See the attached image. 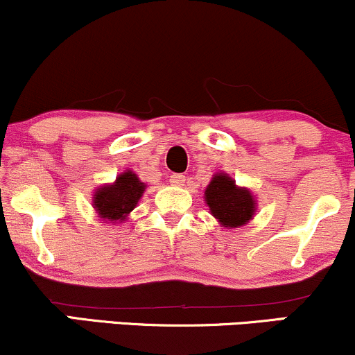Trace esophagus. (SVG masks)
Masks as SVG:
<instances>
[{
  "label": "esophagus",
  "mask_w": 355,
  "mask_h": 355,
  "mask_svg": "<svg viewBox=\"0 0 355 355\" xmlns=\"http://www.w3.org/2000/svg\"><path fill=\"white\" fill-rule=\"evenodd\" d=\"M170 183H172V185L182 187L183 183H185V177H183L182 173H172L170 175Z\"/></svg>",
  "instance_id": "34e87169"
}]
</instances>
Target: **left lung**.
Wrapping results in <instances>:
<instances>
[{"instance_id":"obj_1","label":"left lung","mask_w":355,"mask_h":355,"mask_svg":"<svg viewBox=\"0 0 355 355\" xmlns=\"http://www.w3.org/2000/svg\"><path fill=\"white\" fill-rule=\"evenodd\" d=\"M205 202L210 207L211 215L222 225H245L255 211V202L250 191L239 189L229 175L218 173L205 190Z\"/></svg>"}]
</instances>
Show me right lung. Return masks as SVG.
Masks as SVG:
<instances>
[{
	"instance_id": "obj_1",
	"label": "right lung",
	"mask_w": 355,
	"mask_h": 355,
	"mask_svg": "<svg viewBox=\"0 0 355 355\" xmlns=\"http://www.w3.org/2000/svg\"><path fill=\"white\" fill-rule=\"evenodd\" d=\"M144 190L145 185L138 180L137 175L132 170H126L113 185H105L96 190L93 205L105 222H121L135 209Z\"/></svg>"
}]
</instances>
